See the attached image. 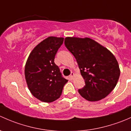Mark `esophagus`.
<instances>
[{"instance_id":"obj_1","label":"esophagus","mask_w":131,"mask_h":131,"mask_svg":"<svg viewBox=\"0 0 131 131\" xmlns=\"http://www.w3.org/2000/svg\"><path fill=\"white\" fill-rule=\"evenodd\" d=\"M74 76V72H71V75H69V78H71V79H73Z\"/></svg>"}]
</instances>
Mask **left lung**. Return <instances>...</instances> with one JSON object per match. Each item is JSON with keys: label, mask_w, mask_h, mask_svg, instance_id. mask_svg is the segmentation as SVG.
I'll list each match as a JSON object with an SVG mask.
<instances>
[{"label": "left lung", "mask_w": 131, "mask_h": 131, "mask_svg": "<svg viewBox=\"0 0 131 131\" xmlns=\"http://www.w3.org/2000/svg\"><path fill=\"white\" fill-rule=\"evenodd\" d=\"M64 43L76 59L85 81L79 93L90 102L105 98L115 87L121 73L115 56L90 38L66 37Z\"/></svg>", "instance_id": "8db88e82"}]
</instances>
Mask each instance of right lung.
I'll use <instances>...</instances> for the list:
<instances>
[{
    "instance_id": "obj_1",
    "label": "right lung",
    "mask_w": 131,
    "mask_h": 131,
    "mask_svg": "<svg viewBox=\"0 0 131 131\" xmlns=\"http://www.w3.org/2000/svg\"><path fill=\"white\" fill-rule=\"evenodd\" d=\"M64 38L49 36L33 48L25 65L27 85L37 99L50 103L60 98L68 81L63 78L54 59Z\"/></svg>"
}]
</instances>
